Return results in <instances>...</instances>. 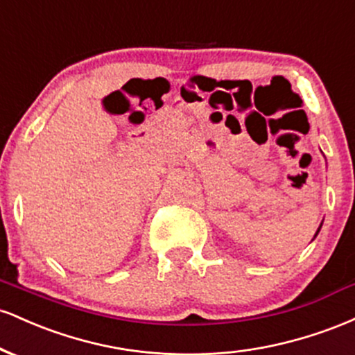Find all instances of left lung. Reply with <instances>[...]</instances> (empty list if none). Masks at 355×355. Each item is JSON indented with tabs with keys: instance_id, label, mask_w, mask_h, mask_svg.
I'll list each match as a JSON object with an SVG mask.
<instances>
[{
	"instance_id": "1",
	"label": "left lung",
	"mask_w": 355,
	"mask_h": 355,
	"mask_svg": "<svg viewBox=\"0 0 355 355\" xmlns=\"http://www.w3.org/2000/svg\"><path fill=\"white\" fill-rule=\"evenodd\" d=\"M322 227V225H320ZM320 227H319V229H317V232H315V237H317V234H319V230H320Z\"/></svg>"
}]
</instances>
